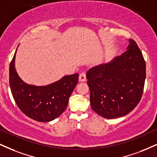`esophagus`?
Masks as SVG:
<instances>
[{"instance_id":"1","label":"esophagus","mask_w":157,"mask_h":157,"mask_svg":"<svg viewBox=\"0 0 157 157\" xmlns=\"http://www.w3.org/2000/svg\"><path fill=\"white\" fill-rule=\"evenodd\" d=\"M86 73H82L80 75H79V78H78V81L80 82H86Z\"/></svg>"}]
</instances>
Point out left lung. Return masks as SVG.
I'll list each match as a JSON object with an SVG mask.
<instances>
[{
  "mask_svg": "<svg viewBox=\"0 0 157 157\" xmlns=\"http://www.w3.org/2000/svg\"><path fill=\"white\" fill-rule=\"evenodd\" d=\"M127 51L86 73L92 110L105 119L124 117L142 98L146 79V62L134 40Z\"/></svg>",
  "mask_w": 157,
  "mask_h": 157,
  "instance_id": "8db88e82",
  "label": "left lung"
}]
</instances>
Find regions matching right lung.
<instances>
[{"instance_id":"1","label":"right lung","mask_w":157,"mask_h":157,"mask_svg":"<svg viewBox=\"0 0 157 157\" xmlns=\"http://www.w3.org/2000/svg\"><path fill=\"white\" fill-rule=\"evenodd\" d=\"M17 50L9 66V85L17 106L36 121L47 122L55 119L66 109L70 96L78 84V74L65 75L46 86L26 84L19 78L15 68Z\"/></svg>"}]
</instances>
